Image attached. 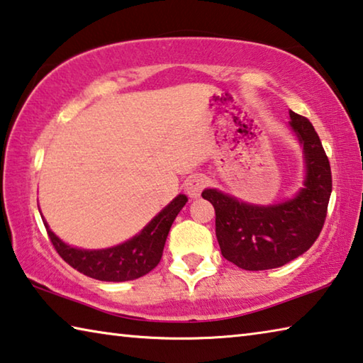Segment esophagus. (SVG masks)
<instances>
[{
	"label": "esophagus",
	"instance_id": "1",
	"mask_svg": "<svg viewBox=\"0 0 363 363\" xmlns=\"http://www.w3.org/2000/svg\"><path fill=\"white\" fill-rule=\"evenodd\" d=\"M206 186V177L201 174H192L187 177L186 182H184V190L190 196V199H199L201 190Z\"/></svg>",
	"mask_w": 363,
	"mask_h": 363
}]
</instances>
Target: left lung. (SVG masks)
Listing matches in <instances>:
<instances>
[{
    "label": "left lung",
    "mask_w": 363,
    "mask_h": 363,
    "mask_svg": "<svg viewBox=\"0 0 363 363\" xmlns=\"http://www.w3.org/2000/svg\"><path fill=\"white\" fill-rule=\"evenodd\" d=\"M290 118L306 160L304 187L294 199L257 206L216 189L201 194L216 211L220 253L245 270L275 269L296 259L314 245L327 218L331 195L328 157L312 123L294 112Z\"/></svg>",
    "instance_id": "left-lung-1"
}]
</instances>
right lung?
<instances>
[{
  "instance_id": "right-lung-1",
  "label": "right lung",
  "mask_w": 363,
  "mask_h": 363,
  "mask_svg": "<svg viewBox=\"0 0 363 363\" xmlns=\"http://www.w3.org/2000/svg\"><path fill=\"white\" fill-rule=\"evenodd\" d=\"M186 203L187 196L182 194L177 195L140 230L139 235L106 250H79L70 247L54 235L46 220L43 223L59 256L78 272L102 281H126L143 277L158 266L171 224L174 223Z\"/></svg>"
}]
</instances>
